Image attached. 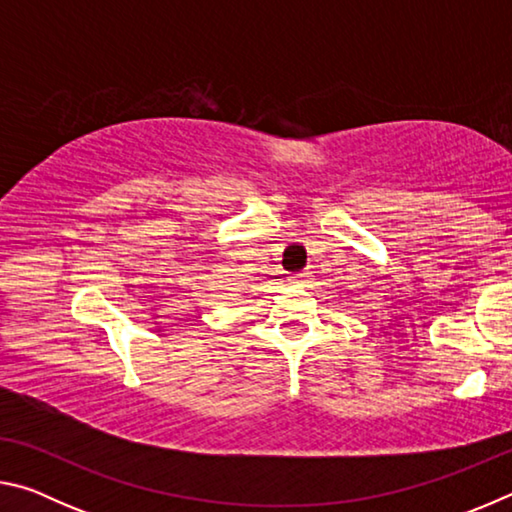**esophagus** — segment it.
<instances>
[{
    "label": "esophagus",
    "instance_id": "34e87169",
    "mask_svg": "<svg viewBox=\"0 0 512 512\" xmlns=\"http://www.w3.org/2000/svg\"><path fill=\"white\" fill-rule=\"evenodd\" d=\"M293 282H296V284H307L309 282V273H296V275H293Z\"/></svg>",
    "mask_w": 512,
    "mask_h": 512
}]
</instances>
